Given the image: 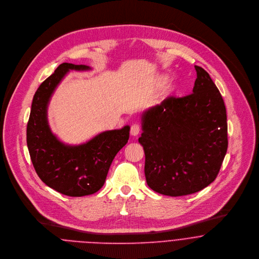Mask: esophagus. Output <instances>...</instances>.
Instances as JSON below:
<instances>
[{
    "instance_id": "1",
    "label": "esophagus",
    "mask_w": 259,
    "mask_h": 259,
    "mask_svg": "<svg viewBox=\"0 0 259 259\" xmlns=\"http://www.w3.org/2000/svg\"><path fill=\"white\" fill-rule=\"evenodd\" d=\"M140 131H141V127L138 123H135L132 125L131 127V135L134 136V137H137L139 134H140Z\"/></svg>"
}]
</instances>
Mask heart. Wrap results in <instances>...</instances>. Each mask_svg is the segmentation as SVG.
I'll return each instance as SVG.
<instances>
[{"label": "heart", "mask_w": 259, "mask_h": 259, "mask_svg": "<svg viewBox=\"0 0 259 259\" xmlns=\"http://www.w3.org/2000/svg\"><path fill=\"white\" fill-rule=\"evenodd\" d=\"M167 77L166 76H163L162 78H160V80H159V85L160 87H162L163 84H165L166 83V81H167ZM178 84L177 83H175V82H172V83H170L167 88H166V90H165V92H164V95H171V94H174L175 92H177V90H178Z\"/></svg>", "instance_id": "b5f03b06"}]
</instances>
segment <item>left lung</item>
Returning a JSON list of instances; mask_svg holds the SVG:
<instances>
[{"mask_svg":"<svg viewBox=\"0 0 259 259\" xmlns=\"http://www.w3.org/2000/svg\"><path fill=\"white\" fill-rule=\"evenodd\" d=\"M193 93L169 97L142 114L139 143L146 156L148 186L178 197L201 191L220 171L227 152L223 98L210 75L195 66Z\"/></svg>","mask_w":259,"mask_h":259,"instance_id":"8db88e82","label":"left lung"}]
</instances>
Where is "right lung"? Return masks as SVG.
Instances as JSON below:
<instances>
[{
    "label": "right lung",
    "mask_w": 259,
    "mask_h": 259,
    "mask_svg": "<svg viewBox=\"0 0 259 259\" xmlns=\"http://www.w3.org/2000/svg\"><path fill=\"white\" fill-rule=\"evenodd\" d=\"M90 69L87 65L60 64L37 89L27 124V146L37 175L48 187L70 197L96 193L130 138V125L102 132L80 145L64 144L52 133L47 109L56 87L70 70Z\"/></svg>",
    "instance_id": "right-lung-1"
}]
</instances>
